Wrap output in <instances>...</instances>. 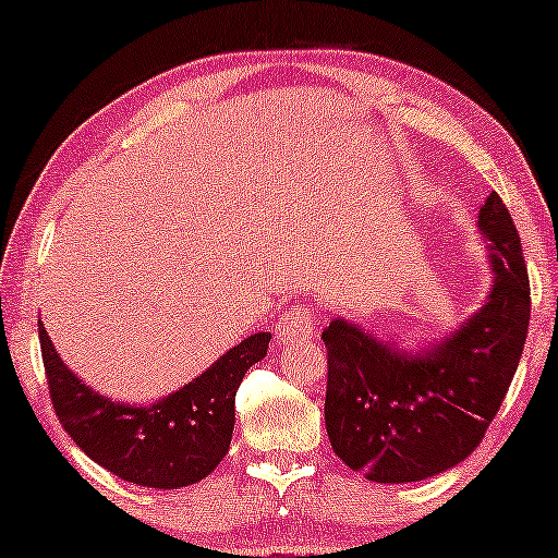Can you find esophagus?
<instances>
[{"instance_id": "esophagus-1", "label": "esophagus", "mask_w": 558, "mask_h": 558, "mask_svg": "<svg viewBox=\"0 0 558 558\" xmlns=\"http://www.w3.org/2000/svg\"><path fill=\"white\" fill-rule=\"evenodd\" d=\"M318 331V324H316V316L308 306H296L294 312L287 314L281 318V324L277 328V341L279 343H299V341H306L316 336Z\"/></svg>"}]
</instances>
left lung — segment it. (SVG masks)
I'll list each match as a JSON object with an SVG mask.
<instances>
[{"label": "left lung", "instance_id": "8db88e82", "mask_svg": "<svg viewBox=\"0 0 558 558\" xmlns=\"http://www.w3.org/2000/svg\"><path fill=\"white\" fill-rule=\"evenodd\" d=\"M492 287L485 304L442 339L400 349L349 318H333L326 433L333 452L378 485L435 477L482 442L522 359L529 274L517 227L497 193L477 215Z\"/></svg>", "mask_w": 558, "mask_h": 558}]
</instances>
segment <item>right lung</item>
Returning <instances> with one entry per match:
<instances>
[{
	"label": "right lung",
	"mask_w": 558,
	"mask_h": 558,
	"mask_svg": "<svg viewBox=\"0 0 558 558\" xmlns=\"http://www.w3.org/2000/svg\"><path fill=\"white\" fill-rule=\"evenodd\" d=\"M39 341L57 417L81 450L116 477L141 487L178 489L213 472L230 450L234 396L267 355L271 333H254L170 396L121 403L86 386L53 349L39 318Z\"/></svg>",
	"instance_id": "obj_1"
}]
</instances>
